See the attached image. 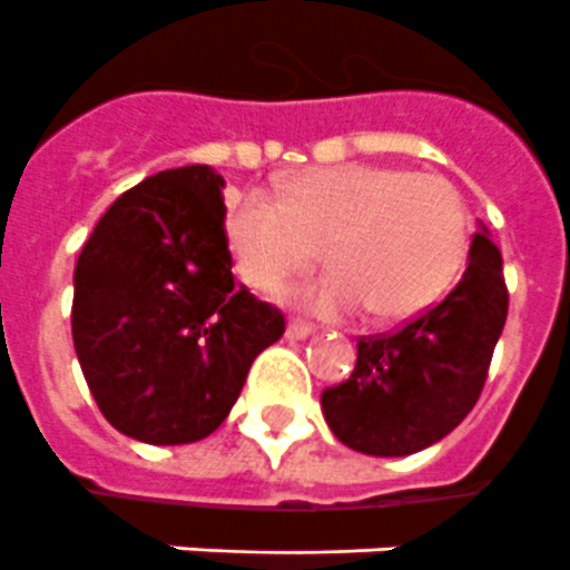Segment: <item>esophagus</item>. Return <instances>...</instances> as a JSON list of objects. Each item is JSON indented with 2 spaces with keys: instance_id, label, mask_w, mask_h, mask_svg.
Instances as JSON below:
<instances>
[{
  "instance_id": "esophagus-1",
  "label": "esophagus",
  "mask_w": 570,
  "mask_h": 570,
  "mask_svg": "<svg viewBox=\"0 0 570 570\" xmlns=\"http://www.w3.org/2000/svg\"><path fill=\"white\" fill-rule=\"evenodd\" d=\"M312 323H303V321H291L288 330H285V335H288L291 341H299V338H308L312 335Z\"/></svg>"
}]
</instances>
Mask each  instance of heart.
<instances>
[{
  "mask_svg": "<svg viewBox=\"0 0 570 570\" xmlns=\"http://www.w3.org/2000/svg\"><path fill=\"white\" fill-rule=\"evenodd\" d=\"M232 271L249 291L276 297L317 258L330 276L299 291L321 317L371 308L403 321L444 294L468 244V206L453 181L400 167H312L282 197L244 194L226 212Z\"/></svg>",
  "mask_w": 570,
  "mask_h": 570,
  "instance_id": "b5f03b06",
  "label": "heart"
}]
</instances>
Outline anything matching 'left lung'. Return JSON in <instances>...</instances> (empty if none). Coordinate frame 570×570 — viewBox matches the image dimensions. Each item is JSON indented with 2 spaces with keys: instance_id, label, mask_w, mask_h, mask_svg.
Masks as SVG:
<instances>
[{
  "instance_id": "obj_1",
  "label": "left lung",
  "mask_w": 570,
  "mask_h": 570,
  "mask_svg": "<svg viewBox=\"0 0 570 570\" xmlns=\"http://www.w3.org/2000/svg\"><path fill=\"white\" fill-rule=\"evenodd\" d=\"M507 312L503 258L482 226L456 288L394 332L358 338L353 373L321 394L335 439L409 456L456 430L480 400Z\"/></svg>"
}]
</instances>
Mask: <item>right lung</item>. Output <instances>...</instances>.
I'll return each instance as SVG.
<instances>
[{"mask_svg":"<svg viewBox=\"0 0 570 570\" xmlns=\"http://www.w3.org/2000/svg\"><path fill=\"white\" fill-rule=\"evenodd\" d=\"M223 176L188 164L149 176L81 247L72 344L99 412L147 444H190L232 412L285 317L235 288Z\"/></svg>","mask_w":570,"mask_h":570,"instance_id":"right-lung-1","label":"right lung"}]
</instances>
